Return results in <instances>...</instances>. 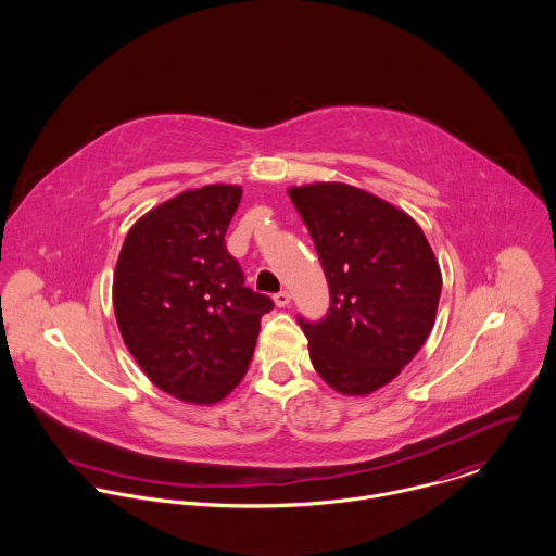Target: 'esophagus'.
Segmentation results:
<instances>
[{
    "label": "esophagus",
    "instance_id": "esophagus-1",
    "mask_svg": "<svg viewBox=\"0 0 556 556\" xmlns=\"http://www.w3.org/2000/svg\"><path fill=\"white\" fill-rule=\"evenodd\" d=\"M274 302H276L278 308H285V306H289V302H291V293H289V291H280V293L274 295Z\"/></svg>",
    "mask_w": 556,
    "mask_h": 556
}]
</instances>
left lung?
Here are the masks:
<instances>
[{"mask_svg": "<svg viewBox=\"0 0 556 556\" xmlns=\"http://www.w3.org/2000/svg\"><path fill=\"white\" fill-rule=\"evenodd\" d=\"M289 197L329 285V311L298 317L320 379L366 396L396 379L432 331L441 269L419 225L392 203L346 186L311 184Z\"/></svg>", "mask_w": 556, "mask_h": 556, "instance_id": "8db88e82", "label": "left lung"}]
</instances>
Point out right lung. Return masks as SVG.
<instances>
[{
  "instance_id": "add662e5",
  "label": "right lung",
  "mask_w": 556,
  "mask_h": 556,
  "mask_svg": "<svg viewBox=\"0 0 556 556\" xmlns=\"http://www.w3.org/2000/svg\"><path fill=\"white\" fill-rule=\"evenodd\" d=\"M239 186L186 190L139 218L122 245L113 308L122 338L162 392L214 404L243 379L267 295L243 287L225 236Z\"/></svg>"
}]
</instances>
